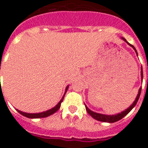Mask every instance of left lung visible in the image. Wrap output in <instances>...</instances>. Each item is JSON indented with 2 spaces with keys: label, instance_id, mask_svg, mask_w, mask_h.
Returning a JSON list of instances; mask_svg holds the SVG:
<instances>
[{
  "label": "left lung",
  "instance_id": "1",
  "mask_svg": "<svg viewBox=\"0 0 148 148\" xmlns=\"http://www.w3.org/2000/svg\"><path fill=\"white\" fill-rule=\"evenodd\" d=\"M122 39H124L125 42H127V40L124 38H122ZM128 43V42H127ZM131 47H132V48L135 50V51L136 52L137 54V51L136 48L134 47V46L131 45L130 43H128ZM141 76H142V79H143V71H141ZM140 93H141V87L140 88V90H139V93H138V95H137L136 98L135 100V101L133 102V104L132 105V106L129 107V108H127L125 111H123L121 113H119V114H116V115H112V116H109V115H104V114H100V113H97V112H94L91 111L90 109H89L87 108L86 106V111L87 112L89 113V114L92 116L93 118L94 119H96L97 121H102V122H109V123H114V122H116V121H120L121 120L122 118L125 116L129 112L132 110V109H133L134 107L136 106V105L137 101H138V100L140 98Z\"/></svg>",
  "mask_w": 148,
  "mask_h": 148
}]
</instances>
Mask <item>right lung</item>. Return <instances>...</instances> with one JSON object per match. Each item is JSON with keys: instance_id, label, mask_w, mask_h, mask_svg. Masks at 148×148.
Masks as SVG:
<instances>
[{"instance_id": "right-lung-1", "label": "right lung", "mask_w": 148, "mask_h": 148, "mask_svg": "<svg viewBox=\"0 0 148 148\" xmlns=\"http://www.w3.org/2000/svg\"><path fill=\"white\" fill-rule=\"evenodd\" d=\"M67 89H68V86L66 87V92L65 93H66V91H67ZM64 97H65V94L64 96L62 97V98L61 99V101L58 102V104L57 106L54 107L53 109H50V110H47V111L46 112H40V113H27V112H21L20 110H18L17 111L21 113V115H23L24 116H26L27 118H43V117H47V116H51L52 115L53 113H55V112H57L59 109L60 108V106H61V103L62 102V101L64 99Z\"/></svg>"}]
</instances>
